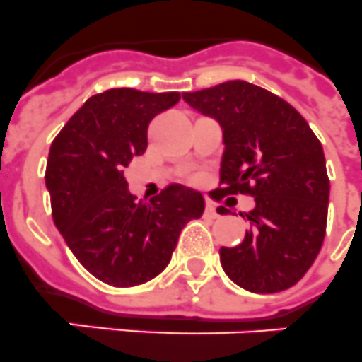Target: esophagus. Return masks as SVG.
<instances>
[{"instance_id": "1", "label": "esophagus", "mask_w": 362, "mask_h": 362, "mask_svg": "<svg viewBox=\"0 0 362 362\" xmlns=\"http://www.w3.org/2000/svg\"><path fill=\"white\" fill-rule=\"evenodd\" d=\"M206 214L209 215V217H218V211H217V206L214 204V202H206Z\"/></svg>"}]
</instances>
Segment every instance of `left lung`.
Wrapping results in <instances>:
<instances>
[{"mask_svg":"<svg viewBox=\"0 0 362 362\" xmlns=\"http://www.w3.org/2000/svg\"><path fill=\"white\" fill-rule=\"evenodd\" d=\"M182 97L223 129L221 187L211 197L256 200L241 214L250 223L243 243L218 250L224 272L250 293L289 289L317 259L326 235L329 178L320 141L294 106L247 81Z\"/></svg>","mask_w":362,"mask_h":362,"instance_id":"8db88e82","label":"left lung"}]
</instances>
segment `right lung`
<instances>
[{
  "instance_id": "add662e5",
  "label": "right lung",
  "mask_w": 362,
  "mask_h": 362,
  "mask_svg": "<svg viewBox=\"0 0 362 362\" xmlns=\"http://www.w3.org/2000/svg\"><path fill=\"white\" fill-rule=\"evenodd\" d=\"M178 101V92L112 88L90 97L51 144L45 186L54 226L81 265L114 287L160 274L182 228L204 211V197L182 186L136 202L123 175L147 148L148 123Z\"/></svg>"
}]
</instances>
